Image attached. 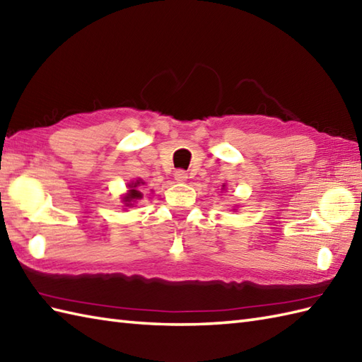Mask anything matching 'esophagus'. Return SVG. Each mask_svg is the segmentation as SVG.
<instances>
[{
  "label": "esophagus",
  "instance_id": "1",
  "mask_svg": "<svg viewBox=\"0 0 362 362\" xmlns=\"http://www.w3.org/2000/svg\"><path fill=\"white\" fill-rule=\"evenodd\" d=\"M174 179H175V182L183 183V182H187L188 174H187V171H183V169H179V171L174 173Z\"/></svg>",
  "mask_w": 362,
  "mask_h": 362
}]
</instances>
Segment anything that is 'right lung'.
Masks as SVG:
<instances>
[{
    "label": "right lung",
    "mask_w": 362,
    "mask_h": 362,
    "mask_svg": "<svg viewBox=\"0 0 362 362\" xmlns=\"http://www.w3.org/2000/svg\"><path fill=\"white\" fill-rule=\"evenodd\" d=\"M140 185H144V182L141 179L129 183V191H127V194L122 197V202H124L126 205H132V202L138 201V199H141L143 194L140 193V191H138V187H140Z\"/></svg>",
    "instance_id": "obj_1"
}]
</instances>
